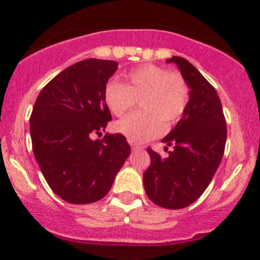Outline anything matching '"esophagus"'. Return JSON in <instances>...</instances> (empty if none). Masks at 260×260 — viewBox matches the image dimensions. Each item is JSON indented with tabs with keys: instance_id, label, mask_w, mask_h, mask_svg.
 Masks as SVG:
<instances>
[{
	"instance_id": "obj_1",
	"label": "esophagus",
	"mask_w": 260,
	"mask_h": 260,
	"mask_svg": "<svg viewBox=\"0 0 260 260\" xmlns=\"http://www.w3.org/2000/svg\"><path fill=\"white\" fill-rule=\"evenodd\" d=\"M131 144H132V150H133V151H140V150H142V146H141V145L133 144L132 141H131Z\"/></svg>"
}]
</instances>
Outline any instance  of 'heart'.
Returning <instances> with one entry per match:
<instances>
[{
	"label": "heart",
	"mask_w": 260,
	"mask_h": 260,
	"mask_svg": "<svg viewBox=\"0 0 260 260\" xmlns=\"http://www.w3.org/2000/svg\"><path fill=\"white\" fill-rule=\"evenodd\" d=\"M122 83L109 81L104 99L115 116L132 110L140 99L144 110L132 114L114 125L132 142H145L161 135L167 125H174L185 114L190 89L183 75L155 64H142L120 75Z\"/></svg>",
	"instance_id": "heart-1"
}]
</instances>
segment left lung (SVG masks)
<instances>
[{
	"mask_svg": "<svg viewBox=\"0 0 260 260\" xmlns=\"http://www.w3.org/2000/svg\"><path fill=\"white\" fill-rule=\"evenodd\" d=\"M190 87V101L174 129L161 140L173 147L161 157L147 147L150 167L144 186L152 203L168 209H182L207 190L224 152L227 127L222 104L214 87L187 60L173 56ZM168 150V147H166Z\"/></svg>",
	"mask_w": 260,
	"mask_h": 260,
	"instance_id": "1",
	"label": "left lung"
}]
</instances>
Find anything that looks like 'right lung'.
Here are the masks:
<instances>
[{"mask_svg":"<svg viewBox=\"0 0 260 260\" xmlns=\"http://www.w3.org/2000/svg\"><path fill=\"white\" fill-rule=\"evenodd\" d=\"M118 69L113 60L75 62L51 79L30 115L31 147L51 190L72 204H89L110 191L131 154L120 133L105 131L111 114L104 88Z\"/></svg>","mask_w":260,"mask_h":260,"instance_id":"1","label":"right lung"}]
</instances>
